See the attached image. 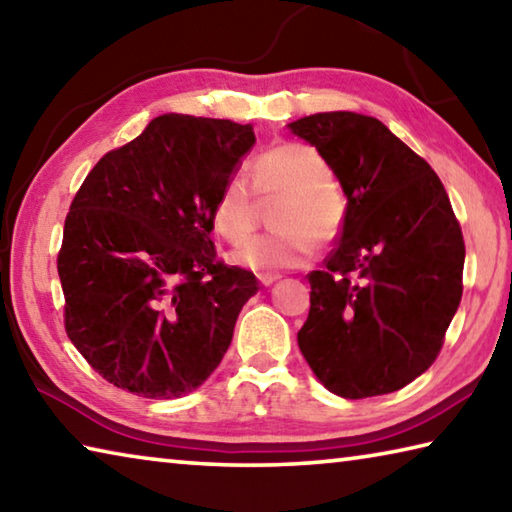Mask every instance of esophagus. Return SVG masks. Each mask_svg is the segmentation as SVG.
<instances>
[{
  "label": "esophagus",
  "mask_w": 512,
  "mask_h": 512,
  "mask_svg": "<svg viewBox=\"0 0 512 512\" xmlns=\"http://www.w3.org/2000/svg\"><path fill=\"white\" fill-rule=\"evenodd\" d=\"M257 280L262 282L264 287H271L273 282L280 280V273H259V275H257Z\"/></svg>",
  "instance_id": "1"
}]
</instances>
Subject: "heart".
<instances>
[{
    "mask_svg": "<svg viewBox=\"0 0 512 512\" xmlns=\"http://www.w3.org/2000/svg\"><path fill=\"white\" fill-rule=\"evenodd\" d=\"M259 194H287L277 212L273 235H262L232 250L230 262L255 273H277L302 266L316 244H329L345 219V198L329 180V169L316 149L300 142L275 144L253 164ZM212 228L230 244H241L255 230L253 192L244 178L230 176L212 205Z\"/></svg>",
    "mask_w": 512,
    "mask_h": 512,
    "instance_id": "1",
    "label": "heart"
}]
</instances>
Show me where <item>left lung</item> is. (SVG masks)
<instances>
[{
  "label": "left lung",
  "mask_w": 512,
  "mask_h": 512,
  "mask_svg": "<svg viewBox=\"0 0 512 512\" xmlns=\"http://www.w3.org/2000/svg\"><path fill=\"white\" fill-rule=\"evenodd\" d=\"M289 128L348 196L339 246L307 275L302 357L345 400L400 391L436 361L461 305L465 244L452 203L427 160L375 117L318 112Z\"/></svg>",
  "instance_id": "left-lung-1"
}]
</instances>
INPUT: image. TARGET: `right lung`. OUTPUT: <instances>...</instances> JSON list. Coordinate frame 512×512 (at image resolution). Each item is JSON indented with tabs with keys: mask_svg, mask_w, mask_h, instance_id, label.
Wrapping results in <instances>:
<instances>
[{
	"mask_svg": "<svg viewBox=\"0 0 512 512\" xmlns=\"http://www.w3.org/2000/svg\"><path fill=\"white\" fill-rule=\"evenodd\" d=\"M253 144L250 124L171 112L83 180L58 253L65 329L110 384L171 400L221 363L257 280L216 259L212 205Z\"/></svg>",
	"mask_w": 512,
	"mask_h": 512,
	"instance_id": "right-lung-1",
	"label": "right lung"
}]
</instances>
